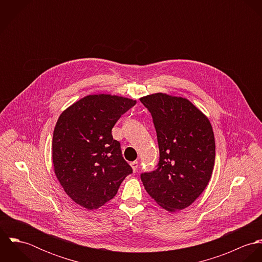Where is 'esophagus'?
Masks as SVG:
<instances>
[{
    "label": "esophagus",
    "mask_w": 262,
    "mask_h": 262,
    "mask_svg": "<svg viewBox=\"0 0 262 262\" xmlns=\"http://www.w3.org/2000/svg\"><path fill=\"white\" fill-rule=\"evenodd\" d=\"M130 165H131V167H132L133 171H136V170H137V168H138V162H137V161H133V162H131V163H130Z\"/></svg>",
    "instance_id": "obj_1"
}]
</instances>
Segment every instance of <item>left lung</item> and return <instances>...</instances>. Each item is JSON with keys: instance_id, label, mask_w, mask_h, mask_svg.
<instances>
[{"instance_id": "8db88e82", "label": "left lung", "mask_w": 262, "mask_h": 262, "mask_svg": "<svg viewBox=\"0 0 262 262\" xmlns=\"http://www.w3.org/2000/svg\"><path fill=\"white\" fill-rule=\"evenodd\" d=\"M156 130L159 162L141 174L150 196L173 213L190 206L207 187L215 163V137L208 117L186 98L156 93L140 98Z\"/></svg>"}]
</instances>
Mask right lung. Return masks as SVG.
<instances>
[{
	"label": "right lung",
	"instance_id": "add662e5",
	"mask_svg": "<svg viewBox=\"0 0 262 262\" xmlns=\"http://www.w3.org/2000/svg\"><path fill=\"white\" fill-rule=\"evenodd\" d=\"M135 104L116 95H89L58 117L52 138L54 173L77 205L88 210L102 207L132 172L112 128Z\"/></svg>",
	"mask_w": 262,
	"mask_h": 262
}]
</instances>
